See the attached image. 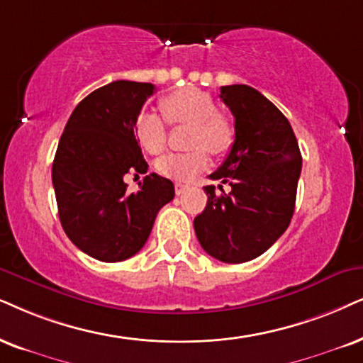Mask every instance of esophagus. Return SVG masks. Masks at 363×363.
<instances>
[{
  "instance_id": "obj_1",
  "label": "esophagus",
  "mask_w": 363,
  "mask_h": 363,
  "mask_svg": "<svg viewBox=\"0 0 363 363\" xmlns=\"http://www.w3.org/2000/svg\"><path fill=\"white\" fill-rule=\"evenodd\" d=\"M174 187H176V194H177V196L184 194L186 189H187V186L182 184V182H176V184H174Z\"/></svg>"
}]
</instances>
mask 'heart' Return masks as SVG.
Returning <instances> with one entry per match:
<instances>
[{"label": "heart", "mask_w": 363, "mask_h": 363, "mask_svg": "<svg viewBox=\"0 0 363 363\" xmlns=\"http://www.w3.org/2000/svg\"><path fill=\"white\" fill-rule=\"evenodd\" d=\"M164 117L172 125L191 123V152H171L155 164L159 174L174 181H191L209 166L208 148L216 155L231 150L236 140V127L231 118L218 112V104L208 91L186 86L169 94L159 102ZM154 112H142L135 118V139L149 154H160L167 144V123Z\"/></svg>", "instance_id": "b5f03b06"}]
</instances>
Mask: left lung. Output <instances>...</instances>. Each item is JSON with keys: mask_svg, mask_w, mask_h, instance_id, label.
<instances>
[{"mask_svg": "<svg viewBox=\"0 0 363 363\" xmlns=\"http://www.w3.org/2000/svg\"><path fill=\"white\" fill-rule=\"evenodd\" d=\"M221 100L235 116L236 140L211 179L231 192L216 196L196 216L194 231L206 253L223 263L258 258L290 226L295 211L301 154L288 118L258 90L221 86Z\"/></svg>", "mask_w": 363, "mask_h": 363, "instance_id": "obj_1", "label": "left lung"}]
</instances>
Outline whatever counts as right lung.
Instances as JSON below:
<instances>
[{
    "label": "right lung",
    "instance_id": "obj_1",
    "mask_svg": "<svg viewBox=\"0 0 363 363\" xmlns=\"http://www.w3.org/2000/svg\"><path fill=\"white\" fill-rule=\"evenodd\" d=\"M152 84L117 80L77 105L60 137L52 167L63 231L79 250L107 263L139 253L155 216L174 199V184L157 174L128 192L123 177L147 172L134 125Z\"/></svg>",
    "mask_w": 363,
    "mask_h": 363
}]
</instances>
